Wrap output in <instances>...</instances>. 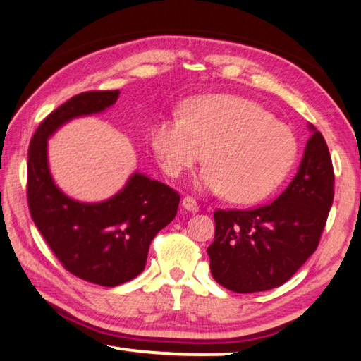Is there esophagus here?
Masks as SVG:
<instances>
[{"instance_id":"obj_1","label":"esophagus","mask_w":361,"mask_h":361,"mask_svg":"<svg viewBox=\"0 0 361 361\" xmlns=\"http://www.w3.org/2000/svg\"><path fill=\"white\" fill-rule=\"evenodd\" d=\"M181 205H183V208L188 209V212H192V213L199 212V203L194 197H191V195H185L181 200Z\"/></svg>"}]
</instances>
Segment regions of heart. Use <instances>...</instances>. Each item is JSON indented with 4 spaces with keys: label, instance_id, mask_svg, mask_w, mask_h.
<instances>
[{
    "label": "heart",
    "instance_id": "1",
    "mask_svg": "<svg viewBox=\"0 0 361 361\" xmlns=\"http://www.w3.org/2000/svg\"><path fill=\"white\" fill-rule=\"evenodd\" d=\"M152 148L170 178H180L203 159L208 166L197 185L235 203L270 195L297 154L286 124L259 104L231 94L197 97L183 107L181 118H161L152 129Z\"/></svg>",
    "mask_w": 361,
    "mask_h": 361
}]
</instances>
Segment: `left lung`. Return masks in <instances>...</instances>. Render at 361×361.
<instances>
[{"label": "left lung", "mask_w": 361, "mask_h": 361, "mask_svg": "<svg viewBox=\"0 0 361 361\" xmlns=\"http://www.w3.org/2000/svg\"><path fill=\"white\" fill-rule=\"evenodd\" d=\"M312 135L290 185L254 209H216L214 241L208 247L216 283L237 293L274 289L311 257L329 218L335 173L324 135Z\"/></svg>", "instance_id": "left-lung-1"}]
</instances>
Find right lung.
<instances>
[{
  "instance_id": "1",
  "label": "right lung",
  "mask_w": 361,
  "mask_h": 361,
  "mask_svg": "<svg viewBox=\"0 0 361 361\" xmlns=\"http://www.w3.org/2000/svg\"><path fill=\"white\" fill-rule=\"evenodd\" d=\"M120 91H87L71 97L39 124L28 149V207L39 232L74 276L104 287L134 279L147 264L156 233L172 222L180 194L161 181L134 173L120 192L99 203L63 194L51 178L47 140L72 118L99 114Z\"/></svg>"
}]
</instances>
